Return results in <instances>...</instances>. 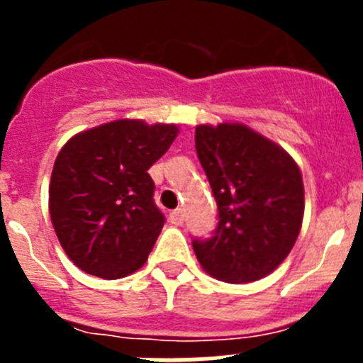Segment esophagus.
<instances>
[{
  "instance_id": "1",
  "label": "esophagus",
  "mask_w": 363,
  "mask_h": 363,
  "mask_svg": "<svg viewBox=\"0 0 363 363\" xmlns=\"http://www.w3.org/2000/svg\"><path fill=\"white\" fill-rule=\"evenodd\" d=\"M184 220H185L184 211H182V209L172 211V213H171V223H174V225H182V223H184Z\"/></svg>"
}]
</instances>
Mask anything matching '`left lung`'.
Listing matches in <instances>:
<instances>
[{
    "instance_id": "1",
    "label": "left lung",
    "mask_w": 363,
    "mask_h": 363,
    "mask_svg": "<svg viewBox=\"0 0 363 363\" xmlns=\"http://www.w3.org/2000/svg\"><path fill=\"white\" fill-rule=\"evenodd\" d=\"M196 152L218 205L209 238H192L214 278L247 284L287 258L303 218V182L281 147L240 123L198 125Z\"/></svg>"
}]
</instances>
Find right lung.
I'll return each mask as SVG.
<instances>
[{"label":"right lung","mask_w":363,"mask_h":363,"mask_svg":"<svg viewBox=\"0 0 363 363\" xmlns=\"http://www.w3.org/2000/svg\"><path fill=\"white\" fill-rule=\"evenodd\" d=\"M176 125L118 120L76 134L52 169L49 209L67 256L86 274L123 278L145 264L165 216L149 176Z\"/></svg>","instance_id":"right-lung-1"}]
</instances>
